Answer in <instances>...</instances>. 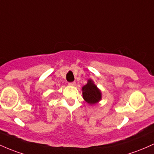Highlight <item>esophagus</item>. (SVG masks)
I'll list each match as a JSON object with an SVG mask.
<instances>
[{"label":"esophagus","instance_id":"obj_1","mask_svg":"<svg viewBox=\"0 0 154 154\" xmlns=\"http://www.w3.org/2000/svg\"><path fill=\"white\" fill-rule=\"evenodd\" d=\"M68 85L70 86H74L75 85V82H70V83H69Z\"/></svg>","mask_w":154,"mask_h":154}]
</instances>
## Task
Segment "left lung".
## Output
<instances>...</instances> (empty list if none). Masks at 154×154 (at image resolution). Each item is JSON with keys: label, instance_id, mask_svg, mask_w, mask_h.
I'll use <instances>...</instances> for the list:
<instances>
[{"label": "left lung", "instance_id": "1", "mask_svg": "<svg viewBox=\"0 0 154 154\" xmlns=\"http://www.w3.org/2000/svg\"><path fill=\"white\" fill-rule=\"evenodd\" d=\"M82 95L84 100L89 105H93L102 100V92L92 79H89L87 84L82 87Z\"/></svg>", "mask_w": 154, "mask_h": 154}]
</instances>
